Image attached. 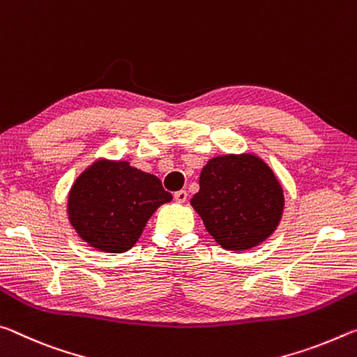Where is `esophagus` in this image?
I'll list each match as a JSON object with an SVG mask.
<instances>
[{
  "mask_svg": "<svg viewBox=\"0 0 357 357\" xmlns=\"http://www.w3.org/2000/svg\"><path fill=\"white\" fill-rule=\"evenodd\" d=\"M174 197H175V201H177V202L183 204L186 201V197H188V192H186L185 190H180V191L175 192Z\"/></svg>",
  "mask_w": 357,
  "mask_h": 357,
  "instance_id": "esophagus-1",
  "label": "esophagus"
}]
</instances>
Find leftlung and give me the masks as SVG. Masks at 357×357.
Here are the masks:
<instances>
[{"instance_id": "8db88e82", "label": "left lung", "mask_w": 357, "mask_h": 357, "mask_svg": "<svg viewBox=\"0 0 357 357\" xmlns=\"http://www.w3.org/2000/svg\"><path fill=\"white\" fill-rule=\"evenodd\" d=\"M191 206L225 250L258 247L282 220L284 196L271 166L253 153L215 156L202 167Z\"/></svg>"}]
</instances>
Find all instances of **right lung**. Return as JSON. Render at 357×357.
I'll return each instance as SVG.
<instances>
[{"instance_id":"obj_1","label":"right lung","mask_w":357,"mask_h":357,"mask_svg":"<svg viewBox=\"0 0 357 357\" xmlns=\"http://www.w3.org/2000/svg\"><path fill=\"white\" fill-rule=\"evenodd\" d=\"M172 195L153 174L128 161L99 158L82 172L68 195V220L82 241L102 253L132 248L151 215Z\"/></svg>"}]
</instances>
